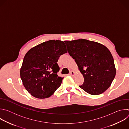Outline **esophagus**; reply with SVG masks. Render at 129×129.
I'll use <instances>...</instances> for the list:
<instances>
[{
    "mask_svg": "<svg viewBox=\"0 0 129 129\" xmlns=\"http://www.w3.org/2000/svg\"><path fill=\"white\" fill-rule=\"evenodd\" d=\"M69 75L71 76H75V72L73 71H71L69 73Z\"/></svg>",
    "mask_w": 129,
    "mask_h": 129,
    "instance_id": "esophagus-1",
    "label": "esophagus"
}]
</instances>
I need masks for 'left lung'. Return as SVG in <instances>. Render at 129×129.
<instances>
[{
	"mask_svg": "<svg viewBox=\"0 0 129 129\" xmlns=\"http://www.w3.org/2000/svg\"><path fill=\"white\" fill-rule=\"evenodd\" d=\"M64 42L84 78L79 87L91 95L102 94L108 89L116 75L114 59L109 50L103 44L86 39Z\"/></svg>",
	"mask_w": 129,
	"mask_h": 129,
	"instance_id": "obj_1",
	"label": "left lung"
}]
</instances>
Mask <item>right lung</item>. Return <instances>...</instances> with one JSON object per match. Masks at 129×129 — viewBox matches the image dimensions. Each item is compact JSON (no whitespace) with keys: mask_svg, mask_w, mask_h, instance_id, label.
Returning <instances> with one entry per match:
<instances>
[{"mask_svg":"<svg viewBox=\"0 0 129 129\" xmlns=\"http://www.w3.org/2000/svg\"><path fill=\"white\" fill-rule=\"evenodd\" d=\"M67 52L63 41L49 40L37 45L25 55L20 78L26 90L38 99L50 97L61 85L57 63L60 56Z\"/></svg>","mask_w":129,"mask_h":129,"instance_id":"right-lung-1","label":"right lung"}]
</instances>
